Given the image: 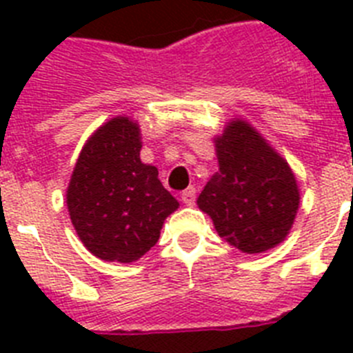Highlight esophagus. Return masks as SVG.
Masks as SVG:
<instances>
[{"instance_id":"esophagus-1","label":"esophagus","mask_w":353,"mask_h":353,"mask_svg":"<svg viewBox=\"0 0 353 353\" xmlns=\"http://www.w3.org/2000/svg\"><path fill=\"white\" fill-rule=\"evenodd\" d=\"M182 203L187 205V207H192L196 203V189L194 187H189L182 192Z\"/></svg>"}]
</instances>
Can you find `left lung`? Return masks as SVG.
<instances>
[{
	"label": "left lung",
	"instance_id": "left-lung-1",
	"mask_svg": "<svg viewBox=\"0 0 353 353\" xmlns=\"http://www.w3.org/2000/svg\"><path fill=\"white\" fill-rule=\"evenodd\" d=\"M217 166L198 198L228 244L256 254L281 244L297 215V180L288 162L248 121L232 120L214 139Z\"/></svg>",
	"mask_w": 353,
	"mask_h": 353
}]
</instances>
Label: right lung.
Masks as SVG:
<instances>
[{"label": "right lung", "instance_id": "add662e5", "mask_svg": "<svg viewBox=\"0 0 353 353\" xmlns=\"http://www.w3.org/2000/svg\"><path fill=\"white\" fill-rule=\"evenodd\" d=\"M139 125L111 118L81 150L67 189L68 214L84 248L104 261L130 263L157 244L179 201L155 166L139 159Z\"/></svg>", "mask_w": 353, "mask_h": 353}]
</instances>
